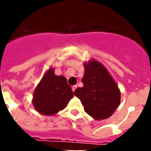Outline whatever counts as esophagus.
<instances>
[{
  "instance_id": "obj_1",
  "label": "esophagus",
  "mask_w": 151,
  "mask_h": 151,
  "mask_svg": "<svg viewBox=\"0 0 151 151\" xmlns=\"http://www.w3.org/2000/svg\"><path fill=\"white\" fill-rule=\"evenodd\" d=\"M76 88H77V86H76H76H72V91H73V92L75 91H76Z\"/></svg>"
}]
</instances>
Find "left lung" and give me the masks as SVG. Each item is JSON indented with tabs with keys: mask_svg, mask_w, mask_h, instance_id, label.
<instances>
[{
	"mask_svg": "<svg viewBox=\"0 0 151 151\" xmlns=\"http://www.w3.org/2000/svg\"><path fill=\"white\" fill-rule=\"evenodd\" d=\"M83 87L74 95L78 97L88 115L96 120L109 118L120 102V92L105 66L96 60L85 64Z\"/></svg>",
	"mask_w": 151,
	"mask_h": 151,
	"instance_id": "left-lung-1",
	"label": "left lung"
}]
</instances>
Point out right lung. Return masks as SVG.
<instances>
[{
    "label": "right lung",
    "mask_w": 151,
    "mask_h": 151,
    "mask_svg": "<svg viewBox=\"0 0 151 151\" xmlns=\"http://www.w3.org/2000/svg\"><path fill=\"white\" fill-rule=\"evenodd\" d=\"M73 97V91L67 80L55 76L50 68L45 74L33 95V105L39 113L52 116L63 110Z\"/></svg>",
    "instance_id": "right-lung-1"
}]
</instances>
